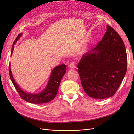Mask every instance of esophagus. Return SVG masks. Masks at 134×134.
Here are the masks:
<instances>
[{"mask_svg":"<svg viewBox=\"0 0 134 134\" xmlns=\"http://www.w3.org/2000/svg\"><path fill=\"white\" fill-rule=\"evenodd\" d=\"M75 65H76V63L74 62H71L69 65V67L70 68H75Z\"/></svg>","mask_w":134,"mask_h":134,"instance_id":"obj_1","label":"esophagus"}]
</instances>
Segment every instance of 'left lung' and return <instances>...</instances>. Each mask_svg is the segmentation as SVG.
<instances>
[{"label": "left lung", "mask_w": 134, "mask_h": 134, "mask_svg": "<svg viewBox=\"0 0 134 134\" xmlns=\"http://www.w3.org/2000/svg\"><path fill=\"white\" fill-rule=\"evenodd\" d=\"M127 59L124 43L111 26L102 40L83 55L78 64V73L84 92L96 99L115 94L127 71Z\"/></svg>", "instance_id": "1"}]
</instances>
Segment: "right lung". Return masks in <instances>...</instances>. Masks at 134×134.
<instances>
[{
	"mask_svg": "<svg viewBox=\"0 0 134 134\" xmlns=\"http://www.w3.org/2000/svg\"><path fill=\"white\" fill-rule=\"evenodd\" d=\"M22 33L19 34L14 41L13 46H12L11 55L14 50V45L20 38V37L22 36ZM10 66V65L9 64V72L10 78L12 80V83L14 85L15 90L19 93L20 97L23 99L26 100V102L34 104L45 103L53 99L57 94L61 80H62L63 76L65 74L66 72V65L65 64L60 65L58 66H56L53 70L52 71L49 80H48V83L46 88H44V90H43V91L41 93H37V94H31V93H28L25 91H23L16 83L13 75H12Z\"/></svg>",
	"mask_w": 134,
	"mask_h": 134,
	"instance_id": "obj_1",
	"label": "right lung"
}]
</instances>
